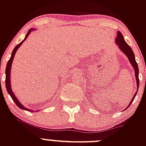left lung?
<instances>
[{"label": "left lung", "instance_id": "8db88e82", "mask_svg": "<svg viewBox=\"0 0 146 146\" xmlns=\"http://www.w3.org/2000/svg\"><path fill=\"white\" fill-rule=\"evenodd\" d=\"M115 42L116 44L118 45L119 48L122 50V52H123L126 56H127L128 59L129 60L130 63L132 65L133 68L134 69V71H135V76H136V83H137V92L138 90H139V67H138V64L136 63V59H135V56H134V52L132 51V49L131 48L129 45L126 42V41L124 39V37L122 36V34L120 33V32L118 31H117V38L115 39ZM137 92L135 93V94L133 96L132 99H131V101H130V104H129L128 106L127 107L126 109L129 108L131 105V104L132 103V101H134L135 96H136V94H137Z\"/></svg>", "mask_w": 146, "mask_h": 146}]
</instances>
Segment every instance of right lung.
<instances>
[{"instance_id": "right-lung-1", "label": "right lung", "mask_w": 146, "mask_h": 146, "mask_svg": "<svg viewBox=\"0 0 146 146\" xmlns=\"http://www.w3.org/2000/svg\"><path fill=\"white\" fill-rule=\"evenodd\" d=\"M33 30H34V29H30V30L28 31V33H27V36H26L25 38L24 39V40L21 41L19 45H17L16 47H15V49H14L13 51H12V52L11 57H10V59H9L8 62H7V66H6V68H5V76H5V87H6V90H7V92H8L9 94L10 95V96L12 97V100L15 101V104H16V105L19 108H21V109H22V110H29V111H32V110H29V109H28V108H25V107L21 105V103L18 101L17 98L16 97V96L14 94L13 92H12V90L11 89V85H10V70H11V66L12 64V61H13L14 56H15V53L17 52V50L19 49V47L21 45V44L23 43V42L26 40V39L27 38V37L29 36V35L30 34L31 32Z\"/></svg>"}]
</instances>
